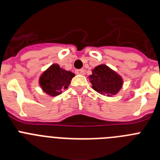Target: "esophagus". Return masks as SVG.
<instances>
[{"label": "esophagus", "mask_w": 160, "mask_h": 160, "mask_svg": "<svg viewBox=\"0 0 160 160\" xmlns=\"http://www.w3.org/2000/svg\"><path fill=\"white\" fill-rule=\"evenodd\" d=\"M75 73L77 74H79V75H83L85 73V70L83 69H80V70H76Z\"/></svg>", "instance_id": "34e87169"}]
</instances>
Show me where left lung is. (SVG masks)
Here are the masks:
<instances>
[{"label": "left lung", "mask_w": 160, "mask_h": 160, "mask_svg": "<svg viewBox=\"0 0 160 160\" xmlns=\"http://www.w3.org/2000/svg\"><path fill=\"white\" fill-rule=\"evenodd\" d=\"M92 88L99 94L110 97L115 95L122 87V77L106 65H99L89 76Z\"/></svg>", "instance_id": "left-lung-1"}]
</instances>
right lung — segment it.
<instances>
[{
  "label": "right lung",
  "mask_w": 160,
  "mask_h": 160,
  "mask_svg": "<svg viewBox=\"0 0 160 160\" xmlns=\"http://www.w3.org/2000/svg\"><path fill=\"white\" fill-rule=\"evenodd\" d=\"M73 77V73L63 70L59 65L53 64L41 75L39 85L44 92L54 97L68 88Z\"/></svg>",
  "instance_id": "1"
}]
</instances>
